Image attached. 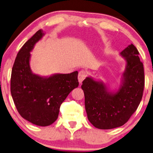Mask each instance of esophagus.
Masks as SVG:
<instances>
[{
  "instance_id": "esophagus-1",
  "label": "esophagus",
  "mask_w": 153,
  "mask_h": 153,
  "mask_svg": "<svg viewBox=\"0 0 153 153\" xmlns=\"http://www.w3.org/2000/svg\"><path fill=\"white\" fill-rule=\"evenodd\" d=\"M86 76H87V73H86L85 71H82L79 72V75H78V80H79V84L82 83V82L83 81V80L85 79Z\"/></svg>"
}]
</instances>
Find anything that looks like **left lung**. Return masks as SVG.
I'll list each match as a JSON object with an SVG mask.
<instances>
[{"label":"left lung","instance_id":"left-lung-1","mask_svg":"<svg viewBox=\"0 0 153 153\" xmlns=\"http://www.w3.org/2000/svg\"><path fill=\"white\" fill-rule=\"evenodd\" d=\"M133 44L120 53L126 61L118 89L91 76L82 81L85 106L89 122L101 129L121 127L128 121L141 102L144 87L143 64Z\"/></svg>","mask_w":153,"mask_h":153}]
</instances>
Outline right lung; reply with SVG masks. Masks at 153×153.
Returning <instances> with one entry per match:
<instances>
[{"mask_svg": "<svg viewBox=\"0 0 153 153\" xmlns=\"http://www.w3.org/2000/svg\"><path fill=\"white\" fill-rule=\"evenodd\" d=\"M45 34L39 30L24 45L17 55L11 77V96L17 111L27 121L42 127L56 121L60 105L79 86L77 71L47 76L32 71L30 52Z\"/></svg>", "mask_w": 153, "mask_h": 153, "instance_id": "1", "label": "right lung"}]
</instances>
